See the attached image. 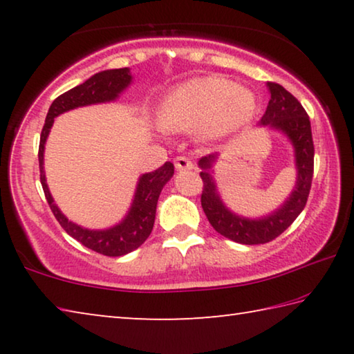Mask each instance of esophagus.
I'll return each mask as SVG.
<instances>
[{
  "instance_id": "34e87169",
  "label": "esophagus",
  "mask_w": 354,
  "mask_h": 354,
  "mask_svg": "<svg viewBox=\"0 0 354 354\" xmlns=\"http://www.w3.org/2000/svg\"><path fill=\"white\" fill-rule=\"evenodd\" d=\"M175 169L176 170H192L194 169V164H192V160L189 158H185V156H178L175 159Z\"/></svg>"
}]
</instances>
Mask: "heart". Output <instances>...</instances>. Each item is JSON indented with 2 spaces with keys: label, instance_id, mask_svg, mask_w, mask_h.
Masks as SVG:
<instances>
[{
  "label": "heart",
  "instance_id": "obj_1",
  "mask_svg": "<svg viewBox=\"0 0 354 354\" xmlns=\"http://www.w3.org/2000/svg\"><path fill=\"white\" fill-rule=\"evenodd\" d=\"M256 111V97L248 88L218 76L194 77L167 95L159 123L167 131L200 128L209 140H217L247 123Z\"/></svg>",
  "mask_w": 354,
  "mask_h": 354
}]
</instances>
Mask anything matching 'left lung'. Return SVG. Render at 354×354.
<instances>
[{
	"label": "left lung",
	"instance_id": "1",
	"mask_svg": "<svg viewBox=\"0 0 354 354\" xmlns=\"http://www.w3.org/2000/svg\"><path fill=\"white\" fill-rule=\"evenodd\" d=\"M270 101L259 124L281 131L290 140L295 153L297 183L289 198L277 211L262 218H245L231 212L221 201L217 185L209 169L217 154L200 159V176L203 179L201 206L209 223L221 236L243 245L267 243L277 239L289 227L306 206L314 175V142L310 122L301 103L277 82H267Z\"/></svg>",
	"mask_w": 354,
	"mask_h": 354
}]
</instances>
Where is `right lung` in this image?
I'll list each match as a JSON object with an SVG mask.
<instances>
[{"label": "right lung", "mask_w": 354, "mask_h": 354, "mask_svg": "<svg viewBox=\"0 0 354 354\" xmlns=\"http://www.w3.org/2000/svg\"><path fill=\"white\" fill-rule=\"evenodd\" d=\"M133 82L129 68H115V70H104L100 73L88 77L86 82L80 84L68 92L62 93L57 97L48 109L44 129L40 134V145H39V169H40V183L44 187L48 205H50L53 214L59 221L65 232L77 242L82 243L84 247L97 251L104 256H123L128 254L147 241L148 236L151 234L154 217H156V206L164 185L170 181V178L175 173V167L171 162H165L158 170L145 173L139 178L137 183L136 194L133 205L129 211L118 225L107 227V230H87L80 225L70 221L65 215L59 211L55 205V200L50 194V189L46 185L45 170H44V151L46 137L50 134V129L55 123V118L61 113L76 109L81 106L107 103L118 98V95Z\"/></svg>", "instance_id": "1"}]
</instances>
